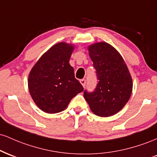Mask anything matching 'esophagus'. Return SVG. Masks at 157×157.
I'll return each instance as SVG.
<instances>
[{"mask_svg": "<svg viewBox=\"0 0 157 157\" xmlns=\"http://www.w3.org/2000/svg\"><path fill=\"white\" fill-rule=\"evenodd\" d=\"M80 83L82 84V86L85 88V86H86V80H85V79H82V80H80Z\"/></svg>", "mask_w": 157, "mask_h": 157, "instance_id": "esophagus-1", "label": "esophagus"}]
</instances>
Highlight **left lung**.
Listing matches in <instances>:
<instances>
[{"label": "left lung", "instance_id": "1", "mask_svg": "<svg viewBox=\"0 0 157 157\" xmlns=\"http://www.w3.org/2000/svg\"><path fill=\"white\" fill-rule=\"evenodd\" d=\"M96 69L97 85L94 91L83 95L94 114L102 117L120 111L130 99L132 79L121 55L111 45L98 43L89 47Z\"/></svg>", "mask_w": 157, "mask_h": 157}]
</instances>
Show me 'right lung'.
<instances>
[{
	"label": "right lung",
	"instance_id": "obj_1",
	"mask_svg": "<svg viewBox=\"0 0 157 157\" xmlns=\"http://www.w3.org/2000/svg\"><path fill=\"white\" fill-rule=\"evenodd\" d=\"M73 49L72 46L65 43L55 45L40 58L29 74L30 94L44 112L63 111L71 99L83 91L69 64Z\"/></svg>",
	"mask_w": 157,
	"mask_h": 157
}]
</instances>
